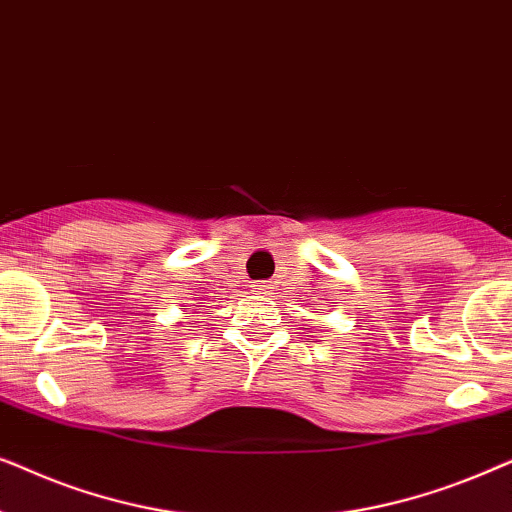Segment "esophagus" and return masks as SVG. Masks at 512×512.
Here are the masks:
<instances>
[{
    "label": "esophagus",
    "mask_w": 512,
    "mask_h": 512,
    "mask_svg": "<svg viewBox=\"0 0 512 512\" xmlns=\"http://www.w3.org/2000/svg\"><path fill=\"white\" fill-rule=\"evenodd\" d=\"M254 289H256V291H265V289H268V286H265V282H256Z\"/></svg>",
    "instance_id": "1"
}]
</instances>
